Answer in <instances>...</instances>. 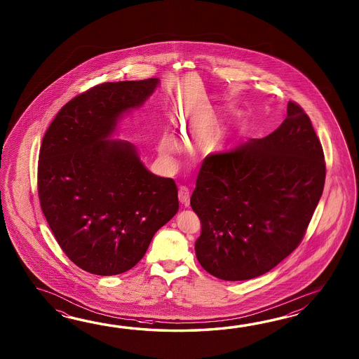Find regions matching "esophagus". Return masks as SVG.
<instances>
[{
  "label": "esophagus",
  "mask_w": 359,
  "mask_h": 359,
  "mask_svg": "<svg viewBox=\"0 0 359 359\" xmlns=\"http://www.w3.org/2000/svg\"><path fill=\"white\" fill-rule=\"evenodd\" d=\"M178 198L180 201L184 204V205H189L190 203V190L186 187V186H181L180 190H178Z\"/></svg>",
  "instance_id": "34e87169"
}]
</instances>
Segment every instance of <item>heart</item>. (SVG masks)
<instances>
[{
  "mask_svg": "<svg viewBox=\"0 0 359 359\" xmlns=\"http://www.w3.org/2000/svg\"><path fill=\"white\" fill-rule=\"evenodd\" d=\"M168 146H170V145H168ZM168 146H167V149H169Z\"/></svg>",
  "mask_w": 359,
  "mask_h": 359,
  "instance_id": "obj_1",
  "label": "heart"
}]
</instances>
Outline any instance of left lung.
<instances>
[{
  "instance_id": "1",
  "label": "left lung",
  "mask_w": 359,
  "mask_h": 359,
  "mask_svg": "<svg viewBox=\"0 0 359 359\" xmlns=\"http://www.w3.org/2000/svg\"><path fill=\"white\" fill-rule=\"evenodd\" d=\"M325 178L320 140L294 101L271 135L208 155L191 196L201 267L224 281L267 273L302 243Z\"/></svg>"
}]
</instances>
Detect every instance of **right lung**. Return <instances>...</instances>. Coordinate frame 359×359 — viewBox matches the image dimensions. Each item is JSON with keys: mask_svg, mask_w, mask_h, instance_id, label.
Returning <instances> with one entry per match:
<instances>
[{"mask_svg": "<svg viewBox=\"0 0 359 359\" xmlns=\"http://www.w3.org/2000/svg\"><path fill=\"white\" fill-rule=\"evenodd\" d=\"M158 84V78L97 84L61 107L42 140V212L62 252L92 275L135 267L178 212L176 182L147 170L130 142L107 140Z\"/></svg>", "mask_w": 359, "mask_h": 359, "instance_id": "obj_1", "label": "right lung"}]
</instances>
